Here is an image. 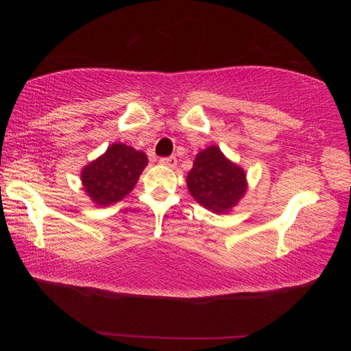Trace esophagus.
Masks as SVG:
<instances>
[{
	"label": "esophagus",
	"mask_w": 351,
	"mask_h": 351,
	"mask_svg": "<svg viewBox=\"0 0 351 351\" xmlns=\"http://www.w3.org/2000/svg\"><path fill=\"white\" fill-rule=\"evenodd\" d=\"M160 164L161 166H166V167H176V164H178V160L175 158V156H166V158H161L160 160Z\"/></svg>",
	"instance_id": "34e87169"
}]
</instances>
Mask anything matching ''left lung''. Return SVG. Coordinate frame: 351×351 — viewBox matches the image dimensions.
Listing matches in <instances>:
<instances>
[{"mask_svg": "<svg viewBox=\"0 0 351 351\" xmlns=\"http://www.w3.org/2000/svg\"><path fill=\"white\" fill-rule=\"evenodd\" d=\"M187 187L197 204L215 214H226L247 191L245 170L230 161L219 146L202 149L187 175Z\"/></svg>", "mask_w": 351, "mask_h": 351, "instance_id": "obj_1", "label": "left lung"}]
</instances>
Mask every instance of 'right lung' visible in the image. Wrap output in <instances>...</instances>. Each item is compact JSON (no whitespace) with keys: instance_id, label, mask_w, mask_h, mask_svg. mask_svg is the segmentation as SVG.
<instances>
[{"instance_id":"1","label":"right lung","mask_w":351,"mask_h":351,"mask_svg":"<svg viewBox=\"0 0 351 351\" xmlns=\"http://www.w3.org/2000/svg\"><path fill=\"white\" fill-rule=\"evenodd\" d=\"M147 166V155L125 143H113L81 170V184L96 206H108L136 187Z\"/></svg>"}]
</instances>
